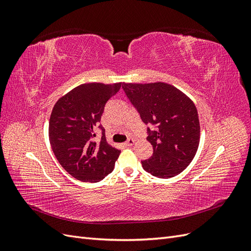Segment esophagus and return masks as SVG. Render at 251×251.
<instances>
[{
  "label": "esophagus",
  "mask_w": 251,
  "mask_h": 251,
  "mask_svg": "<svg viewBox=\"0 0 251 251\" xmlns=\"http://www.w3.org/2000/svg\"><path fill=\"white\" fill-rule=\"evenodd\" d=\"M134 143H135V140H134L133 138H130V139H127V140L125 142V146H126V147H132Z\"/></svg>",
  "instance_id": "obj_1"
}]
</instances>
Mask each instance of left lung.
Segmentation results:
<instances>
[{"label":"left lung","instance_id":"8db88e82","mask_svg":"<svg viewBox=\"0 0 251 251\" xmlns=\"http://www.w3.org/2000/svg\"><path fill=\"white\" fill-rule=\"evenodd\" d=\"M123 89L148 127L147 140L153 155L142 168L158 178L168 179L183 172L193 161L200 141L196 105L183 92L165 82L126 83Z\"/></svg>","mask_w":251,"mask_h":251}]
</instances>
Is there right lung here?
Masks as SVG:
<instances>
[{"mask_svg": "<svg viewBox=\"0 0 251 251\" xmlns=\"http://www.w3.org/2000/svg\"><path fill=\"white\" fill-rule=\"evenodd\" d=\"M121 87V82L104 85L90 82L60 97L49 120V140L59 164L82 182H98L114 170L120 151L107 142L100 118L104 105ZM102 130L95 142L94 131Z\"/></svg>", "mask_w": 251, "mask_h": 251, "instance_id": "right-lung-1", "label": "right lung"}]
</instances>
